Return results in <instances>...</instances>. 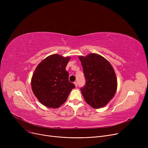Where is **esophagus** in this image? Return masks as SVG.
<instances>
[{
	"label": "esophagus",
	"instance_id": "obj_1",
	"mask_svg": "<svg viewBox=\"0 0 148 148\" xmlns=\"http://www.w3.org/2000/svg\"><path fill=\"white\" fill-rule=\"evenodd\" d=\"M74 84H75V86L77 87V85H78V83H77V82H74Z\"/></svg>",
	"mask_w": 148,
	"mask_h": 148
}]
</instances>
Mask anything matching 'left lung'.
Listing matches in <instances>:
<instances>
[{
    "mask_svg": "<svg viewBox=\"0 0 148 148\" xmlns=\"http://www.w3.org/2000/svg\"><path fill=\"white\" fill-rule=\"evenodd\" d=\"M86 83L80 88L86 102L94 108L105 106L114 97L117 80L111 64L103 56L91 53L80 56Z\"/></svg>",
    "mask_w": 148,
    "mask_h": 148,
    "instance_id": "8db88e82",
    "label": "left lung"
}]
</instances>
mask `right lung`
Returning <instances> with one entry per match:
<instances>
[{
    "instance_id": "obj_1",
    "label": "right lung",
    "mask_w": 148,
    "mask_h": 148,
    "mask_svg": "<svg viewBox=\"0 0 148 148\" xmlns=\"http://www.w3.org/2000/svg\"><path fill=\"white\" fill-rule=\"evenodd\" d=\"M70 58L52 54L36 68L31 85L35 97L41 104L50 108H58L64 104L75 85L68 80L65 69Z\"/></svg>"
}]
</instances>
